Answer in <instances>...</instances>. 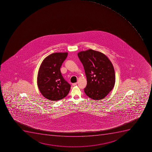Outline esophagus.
<instances>
[{
	"label": "esophagus",
	"mask_w": 152,
	"mask_h": 152,
	"mask_svg": "<svg viewBox=\"0 0 152 152\" xmlns=\"http://www.w3.org/2000/svg\"><path fill=\"white\" fill-rule=\"evenodd\" d=\"M77 82H76V83H73V86H75V85H77Z\"/></svg>",
	"instance_id": "obj_1"
}]
</instances>
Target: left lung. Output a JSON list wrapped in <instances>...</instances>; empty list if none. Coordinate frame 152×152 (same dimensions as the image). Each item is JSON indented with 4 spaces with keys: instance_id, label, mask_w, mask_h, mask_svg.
<instances>
[{
    "instance_id": "left-lung-1",
    "label": "left lung",
    "mask_w": 152,
    "mask_h": 152,
    "mask_svg": "<svg viewBox=\"0 0 152 152\" xmlns=\"http://www.w3.org/2000/svg\"><path fill=\"white\" fill-rule=\"evenodd\" d=\"M77 55L87 77L85 93L95 100L103 99L115 85V71L111 61L103 53L91 49L80 52Z\"/></svg>"
}]
</instances>
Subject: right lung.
I'll list each match as a JSON object with an SVG mask.
<instances>
[{"label":"right lung","mask_w":152,"mask_h":152,"mask_svg":"<svg viewBox=\"0 0 152 152\" xmlns=\"http://www.w3.org/2000/svg\"><path fill=\"white\" fill-rule=\"evenodd\" d=\"M68 53H55L45 58L39 70L37 84L41 94L46 99L58 101L67 95L71 85L61 73L62 64Z\"/></svg>","instance_id":"1"}]
</instances>
